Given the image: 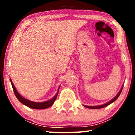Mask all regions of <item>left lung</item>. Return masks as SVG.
Returning <instances> with one entry per match:
<instances>
[{"label": "left lung", "instance_id": "left-lung-1", "mask_svg": "<svg viewBox=\"0 0 135 135\" xmlns=\"http://www.w3.org/2000/svg\"><path fill=\"white\" fill-rule=\"evenodd\" d=\"M123 87V85L121 87V89L120 90V91L119 93H118L117 95H116V96L114 98H113L111 100H110L109 101H108V103H105V104H101V105H99V106H86V105H84V107H85V108H89V109H101V108H105V107L108 106V105H109L111 104V103H112L113 102H114L116 99H117L118 98H119V97L120 96V95L121 92H122V88Z\"/></svg>", "mask_w": 135, "mask_h": 135}]
</instances>
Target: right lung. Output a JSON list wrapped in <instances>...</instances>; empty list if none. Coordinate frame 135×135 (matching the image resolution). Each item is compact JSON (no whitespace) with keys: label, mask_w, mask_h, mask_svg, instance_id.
Listing matches in <instances>:
<instances>
[{"label":"right lung","mask_w":135,"mask_h":135,"mask_svg":"<svg viewBox=\"0 0 135 135\" xmlns=\"http://www.w3.org/2000/svg\"><path fill=\"white\" fill-rule=\"evenodd\" d=\"M11 84H12V88L13 90V91L15 93V95L16 97L17 98V99L20 101V102H21L22 104H25V106H26L29 108H32V109H47L49 107H50L51 106H52L54 103L55 101L56 100L57 96H58V91H59V89H60V85L59 86V87L58 88V90H57L56 93L55 94V95L52 98L49 99V100L44 101V102H34V101H32L29 100L25 98H24L23 97L20 95L19 93V92L17 91L16 88L15 86L13 83L12 79L10 78Z\"/></svg>","instance_id":"1"}]
</instances>
